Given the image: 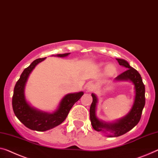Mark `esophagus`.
<instances>
[{
	"instance_id": "esophagus-1",
	"label": "esophagus",
	"mask_w": 158,
	"mask_h": 158,
	"mask_svg": "<svg viewBox=\"0 0 158 158\" xmlns=\"http://www.w3.org/2000/svg\"><path fill=\"white\" fill-rule=\"evenodd\" d=\"M94 88H95V86H94V84L93 83H88L86 84V90L89 92L94 91Z\"/></svg>"
}]
</instances>
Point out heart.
Here are the masks:
<instances>
[{"instance_id":"obj_1","label":"heart","mask_w":158,"mask_h":158,"mask_svg":"<svg viewBox=\"0 0 158 158\" xmlns=\"http://www.w3.org/2000/svg\"><path fill=\"white\" fill-rule=\"evenodd\" d=\"M103 63H101L99 64L100 67H102L103 66ZM116 72V67L114 64H112V63H110V64H108L106 67V74L108 75V76H110V75H113L115 72Z\"/></svg>"}]
</instances>
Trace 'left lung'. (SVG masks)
<instances>
[{"mask_svg": "<svg viewBox=\"0 0 158 158\" xmlns=\"http://www.w3.org/2000/svg\"><path fill=\"white\" fill-rule=\"evenodd\" d=\"M119 64L126 67V70L118 75L114 81H130L135 89V98L131 110L126 116L113 122H106L96 116L98 98L95 94H91L93 98L90 106V120L94 130L105 133L107 137H118L133 129L140 121L143 108L145 106V85L140 74L137 70L131 67L129 63L123 59H116Z\"/></svg>", "mask_w": 158, "mask_h": 158, "instance_id": "1", "label": "left lung"}]
</instances>
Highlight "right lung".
I'll use <instances>...</instances> for the list:
<instances>
[{
    "label": "right lung",
    "instance_id": "1",
    "mask_svg": "<svg viewBox=\"0 0 158 158\" xmlns=\"http://www.w3.org/2000/svg\"><path fill=\"white\" fill-rule=\"evenodd\" d=\"M69 54H59L55 56L58 57H65ZM45 59L46 57L37 59L30 64L29 67L24 69L14 88L12 100L14 114L19 121L27 128L37 131H48L62 123L66 119L73 105L79 100L84 94L83 91L67 94L61 100L57 109L52 113L43 111L32 106L25 97V85L32 70L39 63Z\"/></svg>",
    "mask_w": 158,
    "mask_h": 158
}]
</instances>
